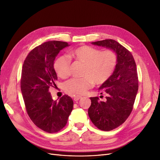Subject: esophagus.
<instances>
[{
  "instance_id": "obj_1",
  "label": "esophagus",
  "mask_w": 160,
  "mask_h": 160,
  "mask_svg": "<svg viewBox=\"0 0 160 160\" xmlns=\"http://www.w3.org/2000/svg\"><path fill=\"white\" fill-rule=\"evenodd\" d=\"M82 98V97L81 96H79V95H75V96H74V101H79L80 99H81Z\"/></svg>"
}]
</instances>
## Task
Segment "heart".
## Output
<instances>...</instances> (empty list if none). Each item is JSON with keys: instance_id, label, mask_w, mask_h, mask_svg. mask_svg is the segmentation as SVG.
Here are the masks:
<instances>
[{"instance_id": "b5f03b06", "label": "heart", "mask_w": 160, "mask_h": 160, "mask_svg": "<svg viewBox=\"0 0 160 160\" xmlns=\"http://www.w3.org/2000/svg\"><path fill=\"white\" fill-rule=\"evenodd\" d=\"M71 56L84 64L82 78H72L64 84V89L71 94L81 95L90 89L93 83L103 85L113 75L118 57L112 50L101 51L96 48L83 45L72 50ZM71 60L66 55L57 58L53 67L58 77L67 79L70 75Z\"/></svg>"}]
</instances>
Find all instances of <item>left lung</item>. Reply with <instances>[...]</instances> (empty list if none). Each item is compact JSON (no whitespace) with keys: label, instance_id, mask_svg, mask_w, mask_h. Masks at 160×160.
Returning a JSON list of instances; mask_svg holds the SVG:
<instances>
[{"label":"left lung","instance_id":"obj_1","mask_svg":"<svg viewBox=\"0 0 160 160\" xmlns=\"http://www.w3.org/2000/svg\"><path fill=\"white\" fill-rule=\"evenodd\" d=\"M92 44L113 50L118 57L115 69L110 79L99 88L101 94L108 95L106 101H100L98 97L90 98L88 109L89 118L98 129L113 130L123 123L133 108L138 91L136 64L132 53L113 39L93 42Z\"/></svg>","mask_w":160,"mask_h":160}]
</instances>
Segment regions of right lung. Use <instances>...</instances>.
<instances>
[{
	"label": "right lung",
	"mask_w": 160,
	"mask_h": 160,
	"mask_svg": "<svg viewBox=\"0 0 160 160\" xmlns=\"http://www.w3.org/2000/svg\"><path fill=\"white\" fill-rule=\"evenodd\" d=\"M69 46L63 41L43 42L30 51L23 62L21 89L28 115L47 133L59 132L67 124L73 101L65 95L59 101L52 99L49 89L55 88L57 76L53 67L56 56Z\"/></svg>",
	"instance_id": "add662e5"
}]
</instances>
